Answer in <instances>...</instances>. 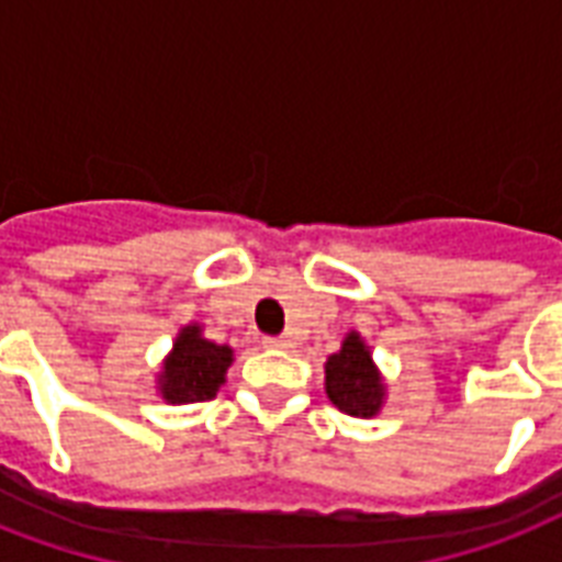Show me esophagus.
<instances>
[{
    "instance_id": "obj_1",
    "label": "esophagus",
    "mask_w": 562,
    "mask_h": 562,
    "mask_svg": "<svg viewBox=\"0 0 562 562\" xmlns=\"http://www.w3.org/2000/svg\"><path fill=\"white\" fill-rule=\"evenodd\" d=\"M262 344L268 350H289L291 347L289 338H282V335H268V338H262Z\"/></svg>"
}]
</instances>
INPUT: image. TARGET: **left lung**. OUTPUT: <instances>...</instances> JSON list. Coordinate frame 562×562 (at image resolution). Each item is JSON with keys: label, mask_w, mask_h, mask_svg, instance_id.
Segmentation results:
<instances>
[{"label": "left lung", "mask_w": 562, "mask_h": 562, "mask_svg": "<svg viewBox=\"0 0 562 562\" xmlns=\"http://www.w3.org/2000/svg\"><path fill=\"white\" fill-rule=\"evenodd\" d=\"M326 393L335 408L350 417H373L382 405V379L375 373L370 350L359 335H347V341L326 361Z\"/></svg>", "instance_id": "obj_1"}]
</instances>
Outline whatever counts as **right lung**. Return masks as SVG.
I'll list each match as a JSON object with an SVG mask.
<instances>
[{
    "label": "right lung",
    "mask_w": 562,
    "mask_h": 562,
    "mask_svg": "<svg viewBox=\"0 0 562 562\" xmlns=\"http://www.w3.org/2000/svg\"><path fill=\"white\" fill-rule=\"evenodd\" d=\"M233 350L201 338L198 326H187L162 368V396L169 402H206L218 393Z\"/></svg>",
    "instance_id": "right-lung-1"
}]
</instances>
